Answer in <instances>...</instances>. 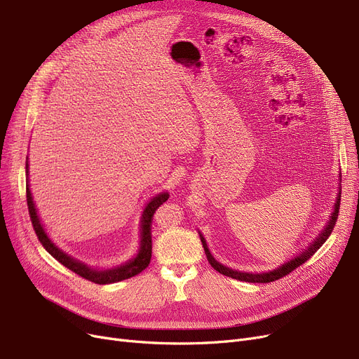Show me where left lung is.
Masks as SVG:
<instances>
[{
    "instance_id": "1",
    "label": "left lung",
    "mask_w": 359,
    "mask_h": 359,
    "mask_svg": "<svg viewBox=\"0 0 359 359\" xmlns=\"http://www.w3.org/2000/svg\"><path fill=\"white\" fill-rule=\"evenodd\" d=\"M340 183H341V176L339 173V188H337V195H336V201H334V205H333V211L330 214V218L327 220V224L324 226V229L320 231V235L311 242L309 246H306L304 251H301L298 255L293 257L292 259L286 261L285 264H280L278 267L273 269V270H269V271H261V273H246V271H239V270H233L230 267H226L223 266L222 262H218L211 251L208 249V245H207V241L204 238V235L198 230L199 233V238H201V242H202V246H204V251H205V255H207V259L208 262L211 264V267H214V270H217L218 273H222L224 276H229L231 278H236V280H241V282H248V283H270V282H274V280L283 277L286 274H289L290 271H293L296 267H299L301 264H304L305 261H308L311 257H313L318 249L321 248V245L329 239V236L332 235L333 231V227L336 224V220H337V215H339V205H340Z\"/></svg>"
}]
</instances>
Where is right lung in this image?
Instances as JSON below:
<instances>
[{
	"label": "right lung",
	"mask_w": 359,
	"mask_h": 359,
	"mask_svg": "<svg viewBox=\"0 0 359 359\" xmlns=\"http://www.w3.org/2000/svg\"><path fill=\"white\" fill-rule=\"evenodd\" d=\"M26 198H27V208L30 214V220H32L34 229L38 239L41 241L42 246L45 248L46 252H50L51 257H54L58 262L63 264L65 267L72 270L73 273L82 276L86 280H90L93 283L98 285H110V283H117L121 282V280L130 278L136 274L141 273L148 267V264L151 261V254H152V242H151V220L152 215L163 202L168 199V192H160L155 196H152L144 207L141 220H139V248L136 254L128 259L126 262H121L118 266L114 267H107V269H98V267H90L83 261L77 259L67 254L63 249L58 248L54 241L50 238L48 233H46L41 217L38 214L35 201L32 196V192H30V186H29V158H26Z\"/></svg>",
	"instance_id": "right-lung-1"
}]
</instances>
